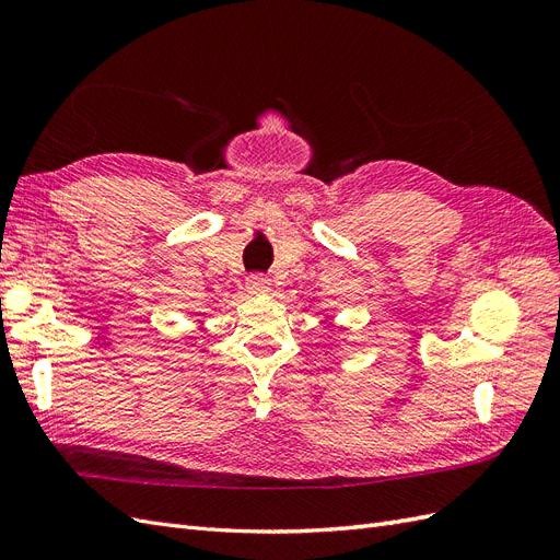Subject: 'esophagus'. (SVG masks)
Listing matches in <instances>:
<instances>
[{"label": "esophagus", "instance_id": "obj_1", "mask_svg": "<svg viewBox=\"0 0 560 560\" xmlns=\"http://www.w3.org/2000/svg\"><path fill=\"white\" fill-rule=\"evenodd\" d=\"M268 278H264L261 273H254V276H249L247 278V290L249 292H254V294H257V292H268Z\"/></svg>", "mask_w": 560, "mask_h": 560}]
</instances>
